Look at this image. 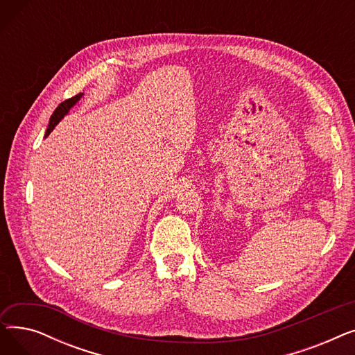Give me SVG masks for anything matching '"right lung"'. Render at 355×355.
<instances>
[{
	"label": "right lung",
	"mask_w": 355,
	"mask_h": 355,
	"mask_svg": "<svg viewBox=\"0 0 355 355\" xmlns=\"http://www.w3.org/2000/svg\"><path fill=\"white\" fill-rule=\"evenodd\" d=\"M82 96H83V93H79V95L66 99L64 102H62L58 107H55V110L53 112V115H51V118H50L49 128H47V130H46V137L51 132V130L54 129V126L58 125V123L62 121V118H63V116L67 114V112H69V109H70L74 103H76Z\"/></svg>",
	"instance_id": "1"
}]
</instances>
